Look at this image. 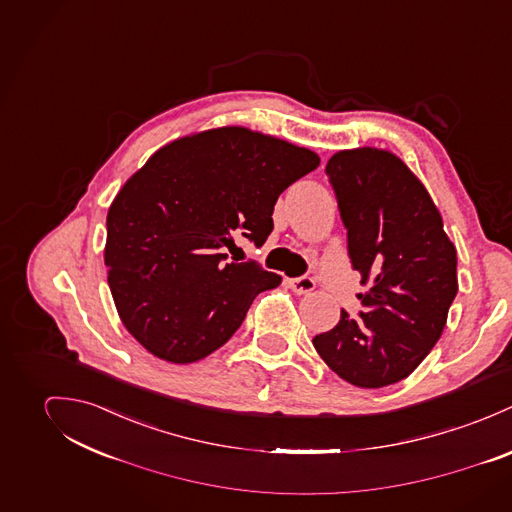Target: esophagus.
Here are the masks:
<instances>
[{
  "mask_svg": "<svg viewBox=\"0 0 512 512\" xmlns=\"http://www.w3.org/2000/svg\"><path fill=\"white\" fill-rule=\"evenodd\" d=\"M288 286H290L296 294H308V292H312V290L316 288V283H314V279H310V277H298V279L288 281Z\"/></svg>",
  "mask_w": 512,
  "mask_h": 512,
  "instance_id": "1",
  "label": "esophagus"
}]
</instances>
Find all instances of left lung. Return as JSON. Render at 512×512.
Masks as SVG:
<instances>
[{"mask_svg":"<svg viewBox=\"0 0 512 512\" xmlns=\"http://www.w3.org/2000/svg\"><path fill=\"white\" fill-rule=\"evenodd\" d=\"M361 284V318L312 343L343 381L381 389L432 351L457 294V251L422 180L393 151L343 149L326 165Z\"/></svg>","mask_w":512,"mask_h":512,"instance_id":"8db88e82","label":"left lung"}]
</instances>
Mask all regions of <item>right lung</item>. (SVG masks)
I'll list each match as a JSON object with an SVG mask.
<instances>
[{"label":"right lung","mask_w":512,"mask_h":512,"mask_svg":"<svg viewBox=\"0 0 512 512\" xmlns=\"http://www.w3.org/2000/svg\"><path fill=\"white\" fill-rule=\"evenodd\" d=\"M320 157L226 125L178 137L127 178L108 210L104 261L125 330L169 363L220 349L255 296L283 277L224 263L237 235L263 245L277 198Z\"/></svg>","instance_id":"obj_1"}]
</instances>
